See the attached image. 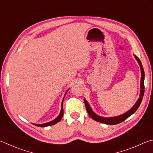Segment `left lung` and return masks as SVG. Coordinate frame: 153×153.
<instances>
[{"label": "left lung", "mask_w": 153, "mask_h": 153, "mask_svg": "<svg viewBox=\"0 0 153 153\" xmlns=\"http://www.w3.org/2000/svg\"><path fill=\"white\" fill-rule=\"evenodd\" d=\"M134 56L135 57V59H137V62L139 64L140 68V71H141V79H140V97L138 99V100L136 102L135 104L133 105V106L130 108V109L127 111L126 112H125L123 114L119 115L117 116H113V117H103V116H99L98 114L94 112L91 109V108L90 107V104L88 102V101L84 98V103L85 105L86 108V110H87V112L88 113V114L90 115V117L94 119V120H96L97 122H99V123H104V124H110V125H115L122 123L124 120H126L129 116L133 114L137 110V109L139 107V105L142 102V100L144 96V71L143 69V67L142 63H141L140 60L139 59L137 55H135L134 54Z\"/></svg>", "instance_id": "8db88e82"}]
</instances>
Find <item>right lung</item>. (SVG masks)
Instances as JSON below:
<instances>
[{"label":"right lung","instance_id":"obj_1","mask_svg":"<svg viewBox=\"0 0 153 153\" xmlns=\"http://www.w3.org/2000/svg\"><path fill=\"white\" fill-rule=\"evenodd\" d=\"M69 90H68L66 91V92L65 94V96L63 97V98L62 100V108H61V112L59 113V114L58 115L57 117L54 119V120H53L50 122H48V123H44V124H34L33 123V124L35 125V126H39V127H46V126H51V125H53L57 124V123H59V122L62 120V118L63 116V100L65 98V94H67V92Z\"/></svg>","mask_w":153,"mask_h":153}]
</instances>
